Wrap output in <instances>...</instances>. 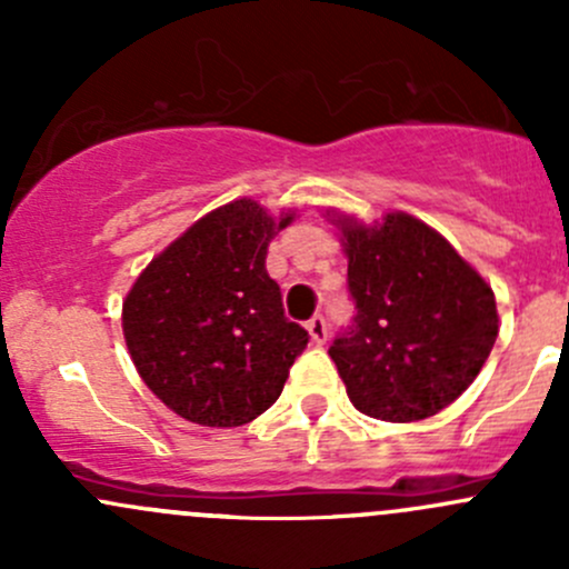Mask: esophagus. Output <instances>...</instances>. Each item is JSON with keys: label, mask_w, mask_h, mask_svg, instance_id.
Instances as JSON below:
<instances>
[{"label": "esophagus", "mask_w": 569, "mask_h": 569, "mask_svg": "<svg viewBox=\"0 0 569 569\" xmlns=\"http://www.w3.org/2000/svg\"><path fill=\"white\" fill-rule=\"evenodd\" d=\"M308 332H311L313 343H325L327 341V319L321 317V313L308 319Z\"/></svg>", "instance_id": "34e87169"}]
</instances>
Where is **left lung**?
Listing matches in <instances>:
<instances>
[{"mask_svg":"<svg viewBox=\"0 0 569 569\" xmlns=\"http://www.w3.org/2000/svg\"><path fill=\"white\" fill-rule=\"evenodd\" d=\"M341 231L358 317L330 358L349 401L380 421L435 416L479 377L498 336L490 283L427 222L388 211L375 226L327 209Z\"/></svg>","mask_w":569,"mask_h":569,"instance_id":"8db88e82","label":"left lung"}]
</instances>
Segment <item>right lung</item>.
Listing matches in <instances>:
<instances>
[{
  "instance_id": "1",
  "label": "right lung",
  "mask_w": 569,
  "mask_h": 569,
  "mask_svg": "<svg viewBox=\"0 0 569 569\" xmlns=\"http://www.w3.org/2000/svg\"><path fill=\"white\" fill-rule=\"evenodd\" d=\"M295 211L272 217L231 200L187 228L140 272L123 300L137 375L176 416L242 427L278 401L308 332L283 317L267 248Z\"/></svg>"
}]
</instances>
